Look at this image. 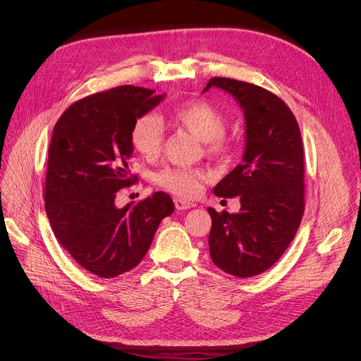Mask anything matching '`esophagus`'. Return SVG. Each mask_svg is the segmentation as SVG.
Returning a JSON list of instances; mask_svg holds the SVG:
<instances>
[{"label":"esophagus","mask_w":361,"mask_h":361,"mask_svg":"<svg viewBox=\"0 0 361 361\" xmlns=\"http://www.w3.org/2000/svg\"><path fill=\"white\" fill-rule=\"evenodd\" d=\"M174 204H176V207H177L178 211H187V209H190V207H195V203L183 200V199H180V197L174 199Z\"/></svg>","instance_id":"obj_1"}]
</instances>
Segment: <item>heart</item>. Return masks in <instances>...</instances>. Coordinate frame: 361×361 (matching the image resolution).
<instances>
[{
	"mask_svg": "<svg viewBox=\"0 0 361 361\" xmlns=\"http://www.w3.org/2000/svg\"><path fill=\"white\" fill-rule=\"evenodd\" d=\"M168 117L177 126L184 127L199 140L206 143L211 154H225L230 143L224 137L226 118L224 114L206 101H187L168 111ZM131 145L146 159H154L161 154L164 145V127L154 114H145L131 127ZM206 180L204 171L168 168L157 176V183L165 190L181 197H195Z\"/></svg>",
	"mask_w": 361,
	"mask_h": 361,
	"instance_id": "b5f03b06",
	"label": "heart"
}]
</instances>
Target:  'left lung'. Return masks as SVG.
Returning a JSON list of instances; mask_svg holds the SVG:
<instances>
[{
  "mask_svg": "<svg viewBox=\"0 0 361 361\" xmlns=\"http://www.w3.org/2000/svg\"><path fill=\"white\" fill-rule=\"evenodd\" d=\"M238 102L245 120L243 161L214 188L219 197H240V212L212 218L209 252L224 272L250 278L269 269L294 240L305 214V154L298 123L272 92L228 78H214Z\"/></svg>",
  "mask_w": 361,
  "mask_h": 361,
  "instance_id": "left-lung-1",
  "label": "left lung"
}]
</instances>
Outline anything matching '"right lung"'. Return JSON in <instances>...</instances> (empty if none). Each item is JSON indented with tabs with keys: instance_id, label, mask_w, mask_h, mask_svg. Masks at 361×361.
Listing matches in <instances>:
<instances>
[{
	"instance_id": "1",
	"label": "right lung",
	"mask_w": 361,
	"mask_h": 361,
	"mask_svg": "<svg viewBox=\"0 0 361 361\" xmlns=\"http://www.w3.org/2000/svg\"><path fill=\"white\" fill-rule=\"evenodd\" d=\"M155 90L118 86L90 94L64 111L48 147L45 211L63 249L101 278L121 275L142 262L161 221L176 206L164 192L136 204H116L130 174L135 121L165 98Z\"/></svg>"
}]
</instances>
